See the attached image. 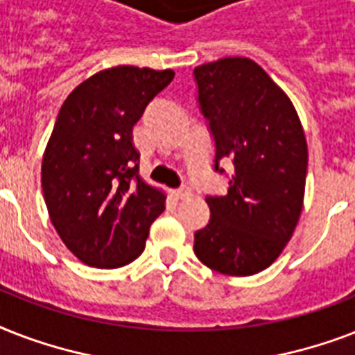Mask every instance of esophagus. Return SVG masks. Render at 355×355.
<instances>
[{"mask_svg":"<svg viewBox=\"0 0 355 355\" xmlns=\"http://www.w3.org/2000/svg\"><path fill=\"white\" fill-rule=\"evenodd\" d=\"M173 197L180 200L189 199V197H191V188H189V186H182V188L175 189V191H173Z\"/></svg>","mask_w":355,"mask_h":355,"instance_id":"1","label":"esophagus"}]
</instances>
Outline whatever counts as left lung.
I'll return each mask as SVG.
<instances>
[{
  "instance_id": "obj_1",
  "label": "left lung",
  "mask_w": 355,
  "mask_h": 355,
  "mask_svg": "<svg viewBox=\"0 0 355 355\" xmlns=\"http://www.w3.org/2000/svg\"><path fill=\"white\" fill-rule=\"evenodd\" d=\"M197 101L216 155L234 164L225 195H206L210 221L195 232V256L210 269L250 276L267 269L291 239L302 211L308 145L280 86L245 57L197 66Z\"/></svg>"
}]
</instances>
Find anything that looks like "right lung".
Returning a JSON list of instances; mask_svg holds the SVG:
<instances>
[{
	"instance_id": "obj_1",
	"label": "right lung",
	"mask_w": 355,
	"mask_h": 355,
	"mask_svg": "<svg viewBox=\"0 0 355 355\" xmlns=\"http://www.w3.org/2000/svg\"><path fill=\"white\" fill-rule=\"evenodd\" d=\"M173 77V69H105L80 83L58 112L42 189L53 227L83 263L116 269L134 261L166 210V195L139 178L132 127Z\"/></svg>"
}]
</instances>
